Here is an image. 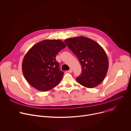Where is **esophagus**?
<instances>
[{
	"instance_id": "1",
	"label": "esophagus",
	"mask_w": 131,
	"mask_h": 131,
	"mask_svg": "<svg viewBox=\"0 0 131 131\" xmlns=\"http://www.w3.org/2000/svg\"><path fill=\"white\" fill-rule=\"evenodd\" d=\"M72 71V69H71V68H70L69 70H68V72H69V73H71Z\"/></svg>"
}]
</instances>
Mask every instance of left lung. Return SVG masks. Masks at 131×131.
<instances>
[{
  "label": "left lung",
  "mask_w": 131,
  "mask_h": 131,
  "mask_svg": "<svg viewBox=\"0 0 131 131\" xmlns=\"http://www.w3.org/2000/svg\"><path fill=\"white\" fill-rule=\"evenodd\" d=\"M65 43L76 55L81 65L82 72L76 78L81 85L92 88L105 78L108 68V60L104 50L96 42L80 36L67 39Z\"/></svg>",
  "instance_id": "8db88e82"
}]
</instances>
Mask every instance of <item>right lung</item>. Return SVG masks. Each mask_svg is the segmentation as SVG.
<instances>
[{
  "label": "right lung",
  "instance_id": "obj_1",
  "mask_svg": "<svg viewBox=\"0 0 131 131\" xmlns=\"http://www.w3.org/2000/svg\"><path fill=\"white\" fill-rule=\"evenodd\" d=\"M66 47L61 40H46L36 44L28 51L23 61L22 70L32 87L47 91L59 84L64 73L55 58Z\"/></svg>",
  "mask_w": 131,
  "mask_h": 131
}]
</instances>
